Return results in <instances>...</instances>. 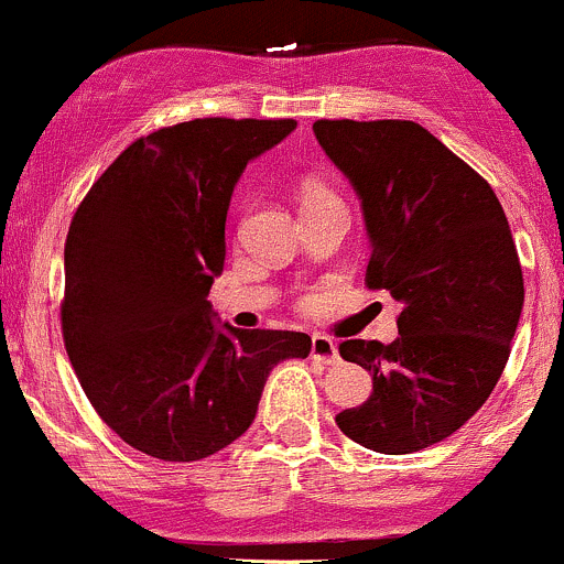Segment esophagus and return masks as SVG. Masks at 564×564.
<instances>
[{
  "mask_svg": "<svg viewBox=\"0 0 564 564\" xmlns=\"http://www.w3.org/2000/svg\"><path fill=\"white\" fill-rule=\"evenodd\" d=\"M310 354H312V359L323 361V365H334V361L339 359L337 343H334V339H328V337H323V334H315V337H312Z\"/></svg>",
  "mask_w": 564,
  "mask_h": 564,
  "instance_id": "esophagus-1",
  "label": "esophagus"
}]
</instances>
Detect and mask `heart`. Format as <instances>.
Segmentation results:
<instances>
[{
	"instance_id": "heart-1",
	"label": "heart",
	"mask_w": 564,
	"mask_h": 564,
	"mask_svg": "<svg viewBox=\"0 0 564 564\" xmlns=\"http://www.w3.org/2000/svg\"><path fill=\"white\" fill-rule=\"evenodd\" d=\"M323 194H328V192L321 186V183H306V186H304V203H306V199L323 197Z\"/></svg>"
}]
</instances>
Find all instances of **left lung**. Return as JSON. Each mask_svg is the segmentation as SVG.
<instances>
[{
  "label": "left lung",
  "instance_id": "8db88e82",
  "mask_svg": "<svg viewBox=\"0 0 564 564\" xmlns=\"http://www.w3.org/2000/svg\"><path fill=\"white\" fill-rule=\"evenodd\" d=\"M312 131L361 199L367 288L403 304L394 343L339 345L370 370L372 394L337 425L372 453H416L466 425L501 378L523 306L516 241L488 181L420 122L317 120Z\"/></svg>",
  "mask_w": 564,
  "mask_h": 564
}]
</instances>
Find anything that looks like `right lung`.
<instances>
[{
  "label": "right lung",
  "mask_w": 564,
  "mask_h": 564,
  "mask_svg": "<svg viewBox=\"0 0 564 564\" xmlns=\"http://www.w3.org/2000/svg\"><path fill=\"white\" fill-rule=\"evenodd\" d=\"M295 120L177 122L139 137L93 183L65 241L63 337L82 389L126 444L203 460L249 431L301 332L216 326L232 188Z\"/></svg>",
  "instance_id": "1"
}]
</instances>
